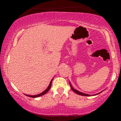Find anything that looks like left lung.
Listing matches in <instances>:
<instances>
[{
    "label": "left lung",
    "instance_id": "left-lung-1",
    "mask_svg": "<svg viewBox=\"0 0 121 121\" xmlns=\"http://www.w3.org/2000/svg\"><path fill=\"white\" fill-rule=\"evenodd\" d=\"M69 84H70V87H71V89H72V91H74V92H75L76 93V94H78V95H83V96H91V95H90V94H85V93H82V92H80V91H77V90H76V89H74V88H73V87H72V85H71V84H70V82H69ZM101 92H102V91H101ZM98 93V94H95V95H97V94H99V93Z\"/></svg>",
    "mask_w": 121,
    "mask_h": 121
}]
</instances>
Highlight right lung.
<instances>
[{"instance_id":"add662e5","label":"right lung","mask_w":121,"mask_h":121,"mask_svg":"<svg viewBox=\"0 0 121 121\" xmlns=\"http://www.w3.org/2000/svg\"><path fill=\"white\" fill-rule=\"evenodd\" d=\"M52 80H53V79H52V80H51V82H50V84H49V86H48V87H47V89H45V91H43V92L41 93H40V94H37V95H27V94H26V95H27V96H28V97H32V98H36V97H40V96H41V95H44V94H46L48 92V91H49V89H51V85H52Z\"/></svg>"}]
</instances>
